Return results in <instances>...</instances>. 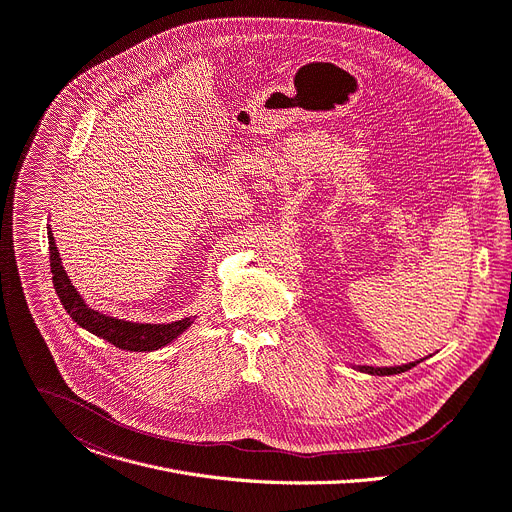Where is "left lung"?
I'll return each instance as SVG.
<instances>
[{
    "mask_svg": "<svg viewBox=\"0 0 512 512\" xmlns=\"http://www.w3.org/2000/svg\"><path fill=\"white\" fill-rule=\"evenodd\" d=\"M416 363L421 361H414V363H404V365H396V367H371V365H359V371H365V374L371 376H394V374H402V371H408L410 367H414Z\"/></svg>",
    "mask_w": 512,
    "mask_h": 512,
    "instance_id": "obj_1",
    "label": "left lung"
}]
</instances>
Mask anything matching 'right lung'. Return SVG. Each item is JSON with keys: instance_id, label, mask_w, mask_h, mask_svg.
Returning <instances> with one entry per match:
<instances>
[{"instance_id": "right-lung-1", "label": "right lung", "mask_w": 512, "mask_h": 512, "mask_svg": "<svg viewBox=\"0 0 512 512\" xmlns=\"http://www.w3.org/2000/svg\"><path fill=\"white\" fill-rule=\"evenodd\" d=\"M49 251H51L53 286L67 314L79 324L81 329L106 339L118 349H124V351L161 349L173 339H177L183 331H188V327L194 322V318H181L169 324H143V322H128L114 316H106L94 308H89L83 302V298L77 294L73 284L69 282V277L61 265V257H59L51 228H49Z\"/></svg>"}]
</instances>
